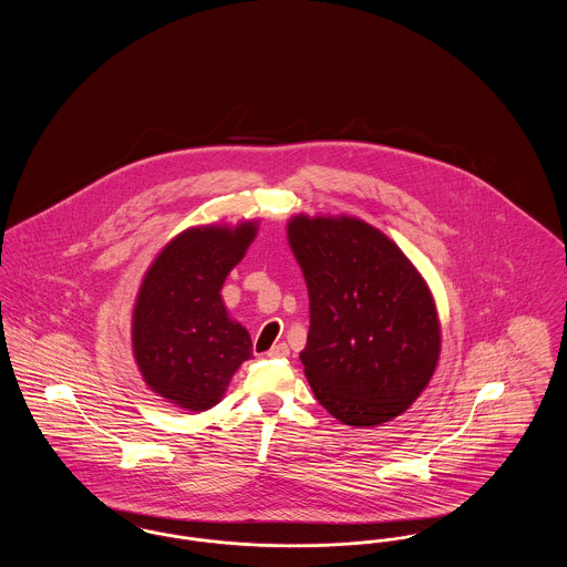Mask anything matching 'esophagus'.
Masks as SVG:
<instances>
[{
    "mask_svg": "<svg viewBox=\"0 0 567 567\" xmlns=\"http://www.w3.org/2000/svg\"><path fill=\"white\" fill-rule=\"evenodd\" d=\"M268 357H270V359H282V357H289V347H287L285 342L274 344L270 351H268Z\"/></svg>",
    "mask_w": 567,
    "mask_h": 567,
    "instance_id": "obj_1",
    "label": "esophagus"
}]
</instances>
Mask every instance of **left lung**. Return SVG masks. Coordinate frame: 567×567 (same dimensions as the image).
Returning <instances> with one entry per match:
<instances>
[{
  "instance_id": "8db88e82",
  "label": "left lung",
  "mask_w": 567,
  "mask_h": 567,
  "mask_svg": "<svg viewBox=\"0 0 567 567\" xmlns=\"http://www.w3.org/2000/svg\"><path fill=\"white\" fill-rule=\"evenodd\" d=\"M287 238L310 299L299 359L315 398L351 427L393 421L437 368L432 289L398 244L357 216H291Z\"/></svg>"
}]
</instances>
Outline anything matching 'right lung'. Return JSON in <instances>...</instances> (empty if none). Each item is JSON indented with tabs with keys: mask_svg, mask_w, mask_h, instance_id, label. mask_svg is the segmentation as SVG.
Masks as SVG:
<instances>
[{
	"mask_svg": "<svg viewBox=\"0 0 567 567\" xmlns=\"http://www.w3.org/2000/svg\"><path fill=\"white\" fill-rule=\"evenodd\" d=\"M259 220L197 225L165 244L144 274L132 315V351L146 386L169 404H218L252 342L220 296L257 236Z\"/></svg>",
	"mask_w": 567,
	"mask_h": 567,
	"instance_id": "add662e5",
	"label": "right lung"
}]
</instances>
